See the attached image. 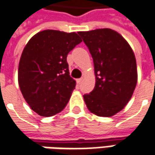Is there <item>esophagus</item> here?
<instances>
[{
    "instance_id": "obj_1",
    "label": "esophagus",
    "mask_w": 155,
    "mask_h": 155,
    "mask_svg": "<svg viewBox=\"0 0 155 155\" xmlns=\"http://www.w3.org/2000/svg\"><path fill=\"white\" fill-rule=\"evenodd\" d=\"M82 81H83V78H81V79H78V80H77V81H77L78 84L80 85V84H81V82H82Z\"/></svg>"
}]
</instances>
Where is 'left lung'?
Instances as JSON below:
<instances>
[{"label":"left lung","mask_w":155,"mask_h":155,"mask_svg":"<svg viewBox=\"0 0 155 155\" xmlns=\"http://www.w3.org/2000/svg\"><path fill=\"white\" fill-rule=\"evenodd\" d=\"M93 58L95 88L84 95L88 110L98 117H112L130 101L138 81L134 53L120 33L110 28L78 32Z\"/></svg>","instance_id":"8db88e82"}]
</instances>
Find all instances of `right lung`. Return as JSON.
I'll return each instance as SVG.
<instances>
[{
    "mask_svg": "<svg viewBox=\"0 0 155 155\" xmlns=\"http://www.w3.org/2000/svg\"><path fill=\"white\" fill-rule=\"evenodd\" d=\"M81 42L76 32L48 29L26 44L18 65V85L30 108L41 117H52L66 107L76 85L70 76L67 55Z\"/></svg>",
    "mask_w": 155,
    "mask_h": 155,
    "instance_id": "add662e5",
    "label": "right lung"
}]
</instances>
